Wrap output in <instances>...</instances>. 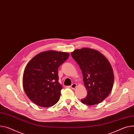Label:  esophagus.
I'll use <instances>...</instances> for the list:
<instances>
[{
    "mask_svg": "<svg viewBox=\"0 0 134 134\" xmlns=\"http://www.w3.org/2000/svg\"><path fill=\"white\" fill-rule=\"evenodd\" d=\"M76 83H73V84H72L71 86H70V88L72 89H75V88H76Z\"/></svg>",
    "mask_w": 134,
    "mask_h": 134,
    "instance_id": "obj_1",
    "label": "esophagus"
}]
</instances>
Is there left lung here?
<instances>
[{
	"mask_svg": "<svg viewBox=\"0 0 134 134\" xmlns=\"http://www.w3.org/2000/svg\"><path fill=\"white\" fill-rule=\"evenodd\" d=\"M71 55L80 67L87 90L82 103L90 106L101 103L110 93L114 83L110 63L101 53L89 48L75 50Z\"/></svg>",
	"mask_w": 134,
	"mask_h": 134,
	"instance_id": "1",
	"label": "left lung"
}]
</instances>
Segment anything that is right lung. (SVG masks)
Segmentation results:
<instances>
[{"label": "right lung", "instance_id": "right-lung-1", "mask_svg": "<svg viewBox=\"0 0 134 134\" xmlns=\"http://www.w3.org/2000/svg\"><path fill=\"white\" fill-rule=\"evenodd\" d=\"M67 52L47 51L35 55L23 72V87L28 98L35 104L47 107L59 100L63 89L58 70L69 57Z\"/></svg>", "mask_w": 134, "mask_h": 134}]
</instances>
